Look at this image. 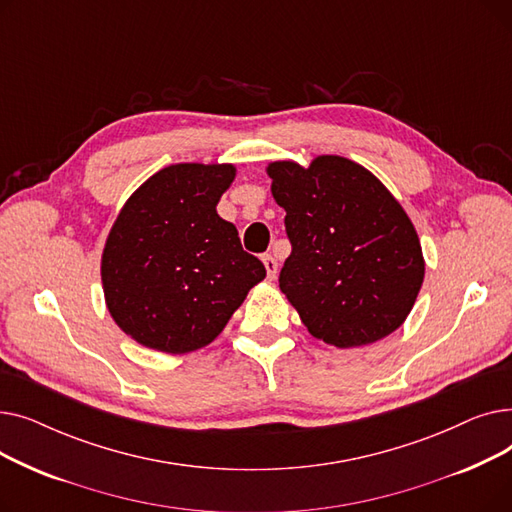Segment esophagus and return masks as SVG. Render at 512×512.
Listing matches in <instances>:
<instances>
[{"label":"esophagus","mask_w":512,"mask_h":512,"mask_svg":"<svg viewBox=\"0 0 512 512\" xmlns=\"http://www.w3.org/2000/svg\"><path fill=\"white\" fill-rule=\"evenodd\" d=\"M261 261H263V265H265L267 278L274 280V278H276V274H278V261H276L272 255H267V253L261 257Z\"/></svg>","instance_id":"obj_1"}]
</instances>
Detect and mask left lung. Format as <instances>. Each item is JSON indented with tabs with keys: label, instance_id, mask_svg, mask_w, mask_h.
I'll use <instances>...</instances> for the list:
<instances>
[{
	"label": "left lung",
	"instance_id": "left-lung-1",
	"mask_svg": "<svg viewBox=\"0 0 512 512\" xmlns=\"http://www.w3.org/2000/svg\"><path fill=\"white\" fill-rule=\"evenodd\" d=\"M267 174L292 247L280 290L307 330L353 348L400 328L425 263L409 215L388 188L338 155L315 157L309 168L274 161Z\"/></svg>",
	"mask_w": 512,
	"mask_h": 512
}]
</instances>
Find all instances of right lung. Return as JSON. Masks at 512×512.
<instances>
[{
    "mask_svg": "<svg viewBox=\"0 0 512 512\" xmlns=\"http://www.w3.org/2000/svg\"><path fill=\"white\" fill-rule=\"evenodd\" d=\"M234 174L230 164L168 166L122 207L101 280L114 321L139 344L170 355L197 351L265 278L236 226L215 211Z\"/></svg>",
    "mask_w": 512,
    "mask_h": 512,
    "instance_id": "1",
    "label": "right lung"
}]
</instances>
